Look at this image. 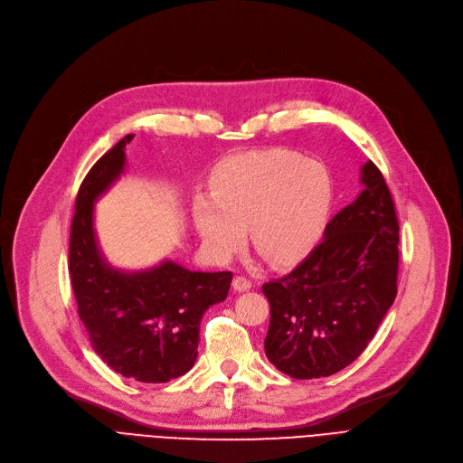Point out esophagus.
<instances>
[{"instance_id":"34e87169","label":"esophagus","mask_w":463,"mask_h":463,"mask_svg":"<svg viewBox=\"0 0 463 463\" xmlns=\"http://www.w3.org/2000/svg\"><path fill=\"white\" fill-rule=\"evenodd\" d=\"M232 287H234V290H238V293H244V290H250L253 285L246 276H236L232 279Z\"/></svg>"}]
</instances>
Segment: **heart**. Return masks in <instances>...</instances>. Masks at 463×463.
I'll list each match as a JSON object with an SVG mask.
<instances>
[{"instance_id": "b5f03b06", "label": "heart", "mask_w": 463, "mask_h": 463, "mask_svg": "<svg viewBox=\"0 0 463 463\" xmlns=\"http://www.w3.org/2000/svg\"><path fill=\"white\" fill-rule=\"evenodd\" d=\"M332 204L326 170L283 148L234 154L208 178V197L193 203V223L208 253L225 260L246 236L272 264L306 255L325 229Z\"/></svg>"}]
</instances>
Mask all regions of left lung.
Instances as JSON below:
<instances>
[{"mask_svg":"<svg viewBox=\"0 0 463 463\" xmlns=\"http://www.w3.org/2000/svg\"><path fill=\"white\" fill-rule=\"evenodd\" d=\"M362 193L293 272L262 285L270 302L264 351L295 379L337 373L368 347L398 293L400 225L381 170L362 166Z\"/></svg>","mask_w":463,"mask_h":463,"instance_id":"left-lung-1","label":"left lung"}]
</instances>
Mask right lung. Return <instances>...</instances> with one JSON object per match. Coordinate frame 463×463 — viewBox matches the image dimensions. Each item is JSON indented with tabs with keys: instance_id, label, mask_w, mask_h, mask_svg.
<instances>
[{
	"instance_id": "1",
	"label": "right lung",
	"mask_w": 463,
	"mask_h": 463,
	"mask_svg": "<svg viewBox=\"0 0 463 463\" xmlns=\"http://www.w3.org/2000/svg\"><path fill=\"white\" fill-rule=\"evenodd\" d=\"M121 138L80 184L69 238V274L79 317L95 353L124 377L166 383L197 360L204 311L223 302L231 272H191L165 260L142 272H119L103 259L93 232V203L126 166Z\"/></svg>"
}]
</instances>
